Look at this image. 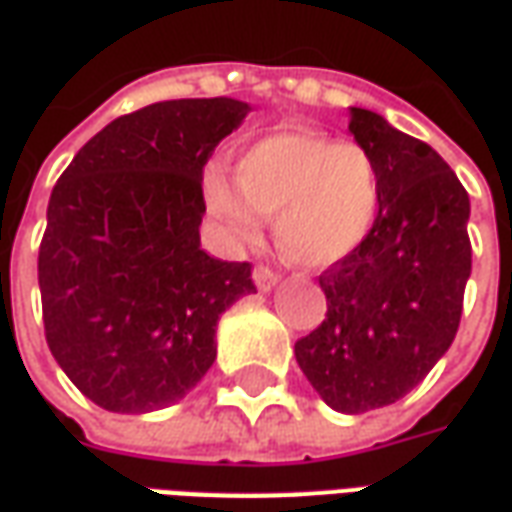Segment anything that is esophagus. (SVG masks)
Listing matches in <instances>:
<instances>
[{
    "label": "esophagus",
    "mask_w": 512,
    "mask_h": 512,
    "mask_svg": "<svg viewBox=\"0 0 512 512\" xmlns=\"http://www.w3.org/2000/svg\"><path fill=\"white\" fill-rule=\"evenodd\" d=\"M253 284H256V289H259V292H270V289L278 284V273H273L270 267L259 264V267L253 270Z\"/></svg>",
    "instance_id": "obj_1"
}]
</instances>
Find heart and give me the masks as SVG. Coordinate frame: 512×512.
<instances>
[{"instance_id": "heart-1", "label": "heart", "mask_w": 512, "mask_h": 512, "mask_svg": "<svg viewBox=\"0 0 512 512\" xmlns=\"http://www.w3.org/2000/svg\"><path fill=\"white\" fill-rule=\"evenodd\" d=\"M234 184L206 176L209 212L242 245L275 217V245L289 262L328 270L361 248L380 209V168L372 151L311 129L259 137L234 162Z\"/></svg>"}]
</instances>
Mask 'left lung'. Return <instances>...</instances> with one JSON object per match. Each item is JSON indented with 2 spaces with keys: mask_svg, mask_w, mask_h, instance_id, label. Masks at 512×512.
<instances>
[{
  "mask_svg": "<svg viewBox=\"0 0 512 512\" xmlns=\"http://www.w3.org/2000/svg\"><path fill=\"white\" fill-rule=\"evenodd\" d=\"M380 168L372 234L320 275L328 314L295 344L308 383L339 413L402 400L455 342L471 275L469 192L433 148L350 107Z\"/></svg>",
  "mask_w": 512,
  "mask_h": 512,
  "instance_id": "8db88e82",
  "label": "left lung"
}]
</instances>
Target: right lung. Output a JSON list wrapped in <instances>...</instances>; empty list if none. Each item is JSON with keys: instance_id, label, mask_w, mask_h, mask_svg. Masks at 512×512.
<instances>
[{"instance_id": "obj_1", "label": "right lung", "mask_w": 512, "mask_h": 512, "mask_svg": "<svg viewBox=\"0 0 512 512\" xmlns=\"http://www.w3.org/2000/svg\"><path fill=\"white\" fill-rule=\"evenodd\" d=\"M248 101L176 99L121 115L54 184L38 253L46 342L112 413L190 394L217 358V320L253 295L248 262L201 248L204 168Z\"/></svg>"}]
</instances>
